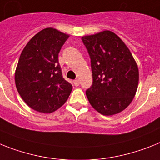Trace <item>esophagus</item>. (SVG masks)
Instances as JSON below:
<instances>
[{
  "instance_id": "34e87169",
  "label": "esophagus",
  "mask_w": 160,
  "mask_h": 160,
  "mask_svg": "<svg viewBox=\"0 0 160 160\" xmlns=\"http://www.w3.org/2000/svg\"><path fill=\"white\" fill-rule=\"evenodd\" d=\"M74 84H75V86H78L79 84H80V80H75L73 81Z\"/></svg>"
}]
</instances>
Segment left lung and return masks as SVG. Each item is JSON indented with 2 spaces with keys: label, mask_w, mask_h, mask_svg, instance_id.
Instances as JSON below:
<instances>
[{
  "label": "left lung",
  "mask_w": 160,
  "mask_h": 160,
  "mask_svg": "<svg viewBox=\"0 0 160 160\" xmlns=\"http://www.w3.org/2000/svg\"><path fill=\"white\" fill-rule=\"evenodd\" d=\"M91 59L92 84L86 96L103 115H113L127 108L136 94L139 72L132 53L111 31L82 37Z\"/></svg>",
  "instance_id": "1"
}]
</instances>
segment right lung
<instances>
[{
  "mask_svg": "<svg viewBox=\"0 0 160 160\" xmlns=\"http://www.w3.org/2000/svg\"><path fill=\"white\" fill-rule=\"evenodd\" d=\"M69 35L53 28L39 32L24 47L15 70L18 93L28 107L52 113L69 98L72 85L64 80L58 53Z\"/></svg>",
  "mask_w": 160,
  "mask_h": 160,
  "instance_id": "1",
  "label": "right lung"
}]
</instances>
